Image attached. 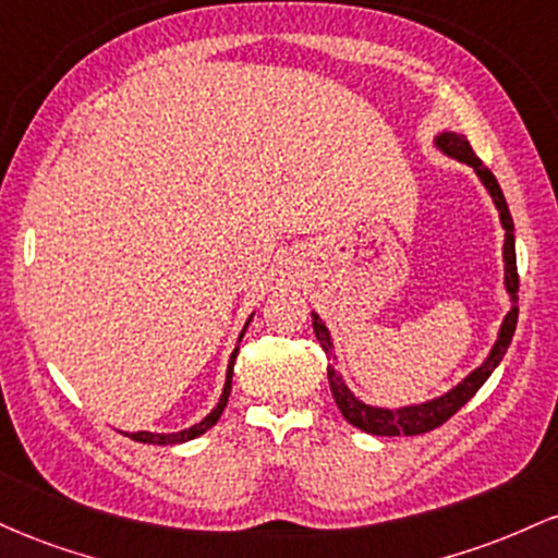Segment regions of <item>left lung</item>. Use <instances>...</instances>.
Masks as SVG:
<instances>
[{"instance_id": "obj_1", "label": "left lung", "mask_w": 558, "mask_h": 558, "mask_svg": "<svg viewBox=\"0 0 558 558\" xmlns=\"http://www.w3.org/2000/svg\"><path fill=\"white\" fill-rule=\"evenodd\" d=\"M435 149H440L448 158L466 162L474 173H477L480 184L485 186V192L490 195L493 205H496L500 227H504V287L506 295H509L511 308L500 322L498 337L493 342L490 353L485 355V361L480 363L477 368L466 374L459 385H453L450 390L442 392V396H435L429 400H422V403H405L396 405V409H387V405H372L366 400H361L353 390L348 387V381L342 379V374L337 372V355H335V342H331L329 327L324 324V318L318 316L316 311H311L313 318V331H316V340L322 342L324 353H327L329 363V387L331 396H335L337 409L342 411V416L348 418L353 427H359L368 435L379 437H398V435H424V432L440 427L442 422H448L461 405L472 400L474 392L485 385L487 377L496 372V366L504 361L506 350L511 345V337H514L517 329V316H519V277H517V247H514V221H511L509 205H506L504 192H500L496 177L490 173V168H485L477 155L472 153V144L466 142L464 134L459 131H440V134L432 140Z\"/></svg>"}]
</instances>
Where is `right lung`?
I'll return each instance as SVG.
<instances>
[{"mask_svg":"<svg viewBox=\"0 0 558 558\" xmlns=\"http://www.w3.org/2000/svg\"><path fill=\"white\" fill-rule=\"evenodd\" d=\"M253 316H255V311L250 313L245 327H242V331H240V340H236L234 350H231L229 366H227V379H223V390H221V396H218V403L213 405V411H210L208 416H203L197 424H192V427L179 429V432H149V429H142V432H123V435H129L131 440H136V442H149V446H177V442L195 440V437L205 435V432H208L213 424H216L218 418H221L223 409H227V400H229V392H231V374H234V361H236V353H240L242 337H245V331L250 327V322H253Z\"/></svg>","mask_w":558,"mask_h":558,"instance_id":"1","label":"right lung"}]
</instances>
